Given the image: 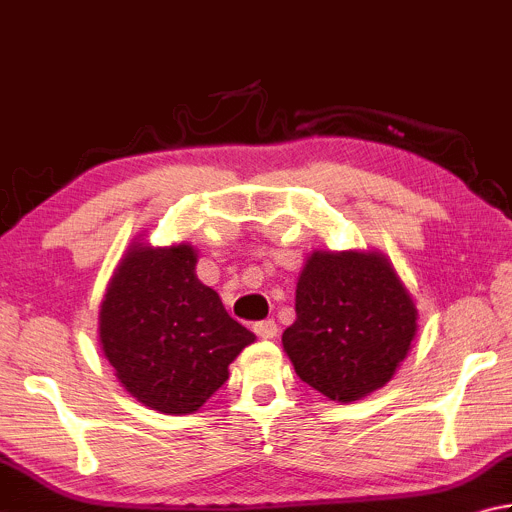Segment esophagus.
<instances>
[{
	"instance_id": "34e87169",
	"label": "esophagus",
	"mask_w": 512,
	"mask_h": 512,
	"mask_svg": "<svg viewBox=\"0 0 512 512\" xmlns=\"http://www.w3.org/2000/svg\"><path fill=\"white\" fill-rule=\"evenodd\" d=\"M253 330L257 333V337H262V339H273L279 333V328L273 319H264V322L253 324Z\"/></svg>"
}]
</instances>
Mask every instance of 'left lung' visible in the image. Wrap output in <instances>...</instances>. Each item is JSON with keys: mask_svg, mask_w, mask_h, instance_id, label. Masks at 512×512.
<instances>
[{"mask_svg": "<svg viewBox=\"0 0 512 512\" xmlns=\"http://www.w3.org/2000/svg\"><path fill=\"white\" fill-rule=\"evenodd\" d=\"M297 319L282 335L295 373L333 402L393 379L417 335L413 297L379 250H315L299 273Z\"/></svg>", "mask_w": 512, "mask_h": 512, "instance_id": "1", "label": "left lung"}]
</instances>
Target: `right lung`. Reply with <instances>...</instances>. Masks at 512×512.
Here are the masks:
<instances>
[{
    "mask_svg": "<svg viewBox=\"0 0 512 512\" xmlns=\"http://www.w3.org/2000/svg\"><path fill=\"white\" fill-rule=\"evenodd\" d=\"M190 244L133 242L99 306V346L130 395L150 410L188 415L228 379L255 335L197 279Z\"/></svg>",
    "mask_w": 512,
    "mask_h": 512,
    "instance_id": "right-lung-1",
    "label": "right lung"
}]
</instances>
